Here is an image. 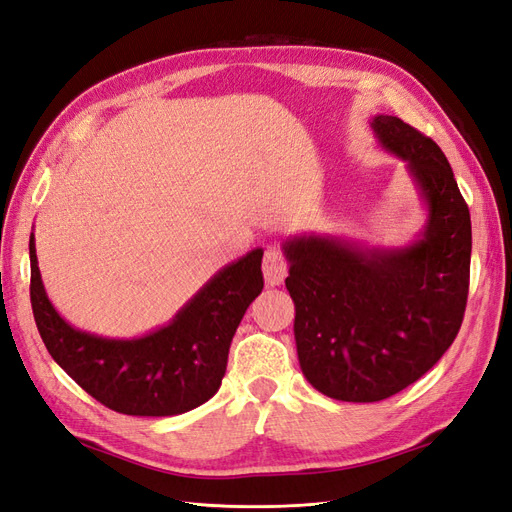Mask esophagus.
Wrapping results in <instances>:
<instances>
[{
  "label": "esophagus",
  "mask_w": 512,
  "mask_h": 512,
  "mask_svg": "<svg viewBox=\"0 0 512 512\" xmlns=\"http://www.w3.org/2000/svg\"><path fill=\"white\" fill-rule=\"evenodd\" d=\"M262 271H265V280L269 286H280L288 275V262L282 254L280 247L269 245L265 250V260H262Z\"/></svg>",
  "instance_id": "1"
}]
</instances>
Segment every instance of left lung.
Returning a JSON list of instances; mask_svg holds the SVG:
<instances>
[{
	"label": "left lung",
	"instance_id": "obj_1",
	"mask_svg": "<svg viewBox=\"0 0 512 512\" xmlns=\"http://www.w3.org/2000/svg\"><path fill=\"white\" fill-rule=\"evenodd\" d=\"M406 162L427 222L412 243L367 247L331 235L286 239L299 365L316 391L371 404L416 382L451 348L466 312L472 224L442 149L399 117L371 119Z\"/></svg>",
	"mask_w": 512,
	"mask_h": 512
}]
</instances>
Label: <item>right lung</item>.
I'll list each match as a JSON object with an SVG mask.
<instances>
[{
	"label": "right lung",
	"instance_id": "right-lung-1",
	"mask_svg": "<svg viewBox=\"0 0 512 512\" xmlns=\"http://www.w3.org/2000/svg\"><path fill=\"white\" fill-rule=\"evenodd\" d=\"M32 309L42 342L66 374L100 404L130 416H175L218 393L228 348L245 309L262 292V250L215 273L166 327L143 337L113 339L74 329L59 316L29 237Z\"/></svg>",
	"mask_w": 512,
	"mask_h": 512
}]
</instances>
